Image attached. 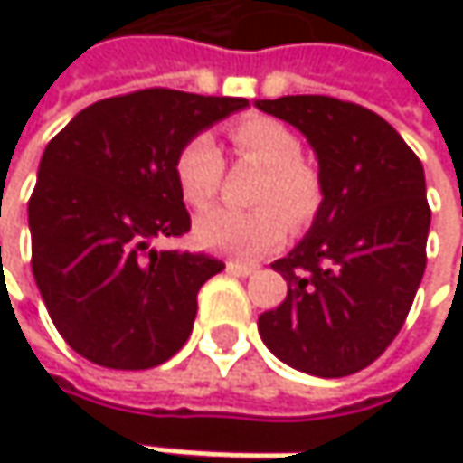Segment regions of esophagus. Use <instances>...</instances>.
Returning a JSON list of instances; mask_svg holds the SVG:
<instances>
[{
  "label": "esophagus",
  "instance_id": "obj_1",
  "mask_svg": "<svg viewBox=\"0 0 463 463\" xmlns=\"http://www.w3.org/2000/svg\"><path fill=\"white\" fill-rule=\"evenodd\" d=\"M225 268H228L231 273H235V276H251V273H257V265H249V262H235V260H231Z\"/></svg>",
  "mask_w": 463,
  "mask_h": 463
}]
</instances>
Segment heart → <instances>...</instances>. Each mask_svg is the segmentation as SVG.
<instances>
[{"instance_id":"heart-1","label":"heart","mask_w":463,"mask_h":463,"mask_svg":"<svg viewBox=\"0 0 463 463\" xmlns=\"http://www.w3.org/2000/svg\"><path fill=\"white\" fill-rule=\"evenodd\" d=\"M235 155L246 163L262 165L265 176L257 187L254 212L212 209L195 220V241L217 254L238 260H257L279 249L295 228L308 225L322 203V184L314 168L303 163V141L273 118H249L232 126ZM225 160L217 141L198 134L187 141L176 157V184L182 198L203 209L222 184Z\"/></svg>"}]
</instances>
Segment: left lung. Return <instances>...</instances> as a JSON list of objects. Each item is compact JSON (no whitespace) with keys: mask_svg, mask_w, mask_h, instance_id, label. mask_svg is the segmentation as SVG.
Segmentation results:
<instances>
[{"mask_svg":"<svg viewBox=\"0 0 463 463\" xmlns=\"http://www.w3.org/2000/svg\"><path fill=\"white\" fill-rule=\"evenodd\" d=\"M254 107L308 139L322 184L308 232L270 265L289 289L260 317V337L300 373H359L397 337L423 279L431 222L423 165L381 115L359 104L281 96Z\"/></svg>","mask_w":463,"mask_h":463,"instance_id":"1","label":"left lung"}]
</instances>
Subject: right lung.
Returning a JSON list of instances; mask_svg holds the SVG:
<instances>
[{
    "label": "right lung",
    "mask_w": 463,
    "mask_h": 463,
    "mask_svg": "<svg viewBox=\"0 0 463 463\" xmlns=\"http://www.w3.org/2000/svg\"><path fill=\"white\" fill-rule=\"evenodd\" d=\"M246 99L149 88L96 101L45 146L29 201L32 270L61 337L112 370H149L190 337L198 289L225 265L155 249L190 231L182 146Z\"/></svg>",
    "instance_id": "add662e5"
}]
</instances>
